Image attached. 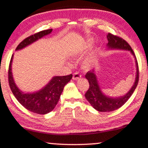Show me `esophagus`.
<instances>
[{
    "label": "esophagus",
    "instance_id": "34e87169",
    "mask_svg": "<svg viewBox=\"0 0 148 148\" xmlns=\"http://www.w3.org/2000/svg\"><path fill=\"white\" fill-rule=\"evenodd\" d=\"M81 77H82V75H81L79 72L76 71V72H74V74H73L72 79H74V80H77V79H80Z\"/></svg>",
    "mask_w": 148,
    "mask_h": 148
}]
</instances>
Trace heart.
I'll return each mask as SVG.
<instances>
[{
    "label": "heart",
    "instance_id": "heart-1",
    "mask_svg": "<svg viewBox=\"0 0 148 148\" xmlns=\"http://www.w3.org/2000/svg\"><path fill=\"white\" fill-rule=\"evenodd\" d=\"M92 44H93V41H92V40L89 39L87 40L86 43V48H90V47L92 46ZM84 66H86V67L87 66H88L89 65H90V60H86L85 62H84Z\"/></svg>",
    "mask_w": 148,
    "mask_h": 148
}]
</instances>
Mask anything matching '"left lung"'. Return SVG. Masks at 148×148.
<instances>
[{"instance_id": "obj_1", "label": "left lung", "mask_w": 148, "mask_h": 148, "mask_svg": "<svg viewBox=\"0 0 148 148\" xmlns=\"http://www.w3.org/2000/svg\"><path fill=\"white\" fill-rule=\"evenodd\" d=\"M107 38L108 40V46L109 48H116V49L129 50L134 55L135 59L136 60V56H135L132 48L126 40L118 36L113 35L110 33H108ZM136 62L137 71H136V77L134 86L126 95L124 96L119 97V98H112L107 97L106 95H104L99 86L96 75L94 73V71L92 70L88 71L85 77L88 81L89 88L86 92L85 97L90 105L93 107V108H95L99 112H112L121 108L127 102V100L131 96L137 86L139 80L138 65L137 61H136Z\"/></svg>"}]
</instances>
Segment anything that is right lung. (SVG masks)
Masks as SVG:
<instances>
[{
	"mask_svg": "<svg viewBox=\"0 0 148 148\" xmlns=\"http://www.w3.org/2000/svg\"><path fill=\"white\" fill-rule=\"evenodd\" d=\"M52 31L53 29H47L27 37L17 45L16 50L22 49L44 36L49 34ZM12 58L13 55L11 58L8 69V82L10 88L16 99L24 108L34 113L45 114L51 112L58 104L64 86L72 78V74L63 77H54L39 91L33 93H24L19 90L14 82L11 69Z\"/></svg>",
	"mask_w": 148,
	"mask_h": 148,
	"instance_id": "add662e5",
	"label": "right lung"
}]
</instances>
